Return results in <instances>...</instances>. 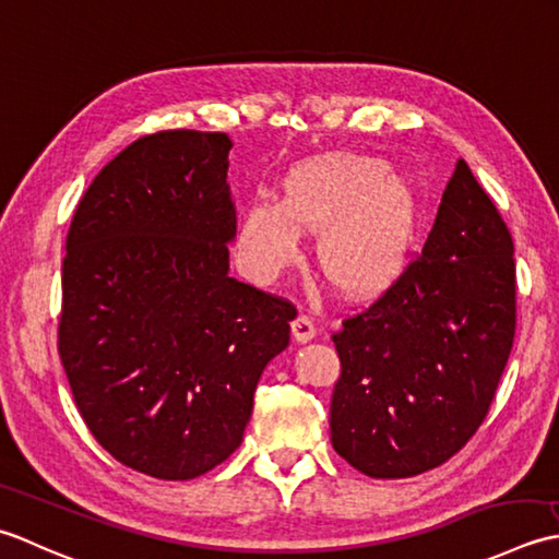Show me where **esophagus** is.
Wrapping results in <instances>:
<instances>
[{
    "label": "esophagus",
    "instance_id": "obj_1",
    "mask_svg": "<svg viewBox=\"0 0 559 559\" xmlns=\"http://www.w3.org/2000/svg\"><path fill=\"white\" fill-rule=\"evenodd\" d=\"M292 333H294L296 340H299V343H309V340L316 337V323H313V318L306 316V313L296 316L294 323H292Z\"/></svg>",
    "mask_w": 559,
    "mask_h": 559
}]
</instances>
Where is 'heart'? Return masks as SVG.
Wrapping results in <instances>:
<instances>
[{
	"label": "heart",
	"mask_w": 559,
	"mask_h": 559,
	"mask_svg": "<svg viewBox=\"0 0 559 559\" xmlns=\"http://www.w3.org/2000/svg\"><path fill=\"white\" fill-rule=\"evenodd\" d=\"M417 192L373 156H325L289 170L282 200H250L238 253L258 280L299 255L301 231L321 234L318 263L335 289L364 296L391 284L413 248Z\"/></svg>",
	"instance_id": "1"
}]
</instances>
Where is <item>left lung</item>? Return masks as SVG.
<instances>
[{
    "label": "left lung",
    "instance_id": "obj_1",
    "mask_svg": "<svg viewBox=\"0 0 559 559\" xmlns=\"http://www.w3.org/2000/svg\"><path fill=\"white\" fill-rule=\"evenodd\" d=\"M514 333V241L461 158L423 253L333 333V449L383 480L447 463L487 417Z\"/></svg>",
    "mask_w": 559,
    "mask_h": 559
}]
</instances>
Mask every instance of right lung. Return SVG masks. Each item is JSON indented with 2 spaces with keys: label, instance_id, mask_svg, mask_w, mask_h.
Wrapping results in <instances>:
<instances>
[{
  "label": "right lung",
  "instance_id": "obj_1",
  "mask_svg": "<svg viewBox=\"0 0 559 559\" xmlns=\"http://www.w3.org/2000/svg\"><path fill=\"white\" fill-rule=\"evenodd\" d=\"M224 132L144 134L79 200L57 349L74 403L112 459L192 480L241 447L296 306L229 277L236 210Z\"/></svg>",
  "mask_w": 559,
  "mask_h": 559
}]
</instances>
